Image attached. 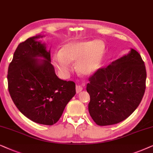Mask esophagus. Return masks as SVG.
Returning a JSON list of instances; mask_svg holds the SVG:
<instances>
[{
    "mask_svg": "<svg viewBox=\"0 0 153 153\" xmlns=\"http://www.w3.org/2000/svg\"><path fill=\"white\" fill-rule=\"evenodd\" d=\"M82 87L80 86V85H77L76 87H75V89H76V93H80L81 91L82 90Z\"/></svg>",
    "mask_w": 153,
    "mask_h": 153,
    "instance_id": "1",
    "label": "esophagus"
}]
</instances>
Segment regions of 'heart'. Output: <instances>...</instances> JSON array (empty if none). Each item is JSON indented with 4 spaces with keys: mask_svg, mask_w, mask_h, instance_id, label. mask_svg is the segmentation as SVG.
I'll return each instance as SVG.
<instances>
[{
    "mask_svg": "<svg viewBox=\"0 0 153 153\" xmlns=\"http://www.w3.org/2000/svg\"><path fill=\"white\" fill-rule=\"evenodd\" d=\"M105 53V45L101 40L71 41L63 45L52 61L63 74L70 71V63L75 62V69L80 74L91 75L100 68Z\"/></svg>",
    "mask_w": 153,
    "mask_h": 153,
    "instance_id": "heart-1",
    "label": "heart"
}]
</instances>
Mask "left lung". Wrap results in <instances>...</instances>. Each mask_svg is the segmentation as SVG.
<instances>
[{
	"instance_id": "obj_1",
	"label": "left lung",
	"mask_w": 153,
	"mask_h": 153,
	"mask_svg": "<svg viewBox=\"0 0 153 153\" xmlns=\"http://www.w3.org/2000/svg\"><path fill=\"white\" fill-rule=\"evenodd\" d=\"M146 70L137 51L99 69L89 78V113L97 125H112L125 120L140 104L146 90Z\"/></svg>"
}]
</instances>
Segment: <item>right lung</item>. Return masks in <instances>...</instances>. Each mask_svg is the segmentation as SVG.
I'll list each match as a JSON object with an SVG mask.
<instances>
[{
    "label": "right lung",
    "instance_id": "right-lung-1",
    "mask_svg": "<svg viewBox=\"0 0 153 153\" xmlns=\"http://www.w3.org/2000/svg\"><path fill=\"white\" fill-rule=\"evenodd\" d=\"M38 35L21 42L8 67V90L14 103L34 123L52 125L75 94L73 81L61 80L51 64L50 49Z\"/></svg>",
    "mask_w": 153,
    "mask_h": 153
}]
</instances>
